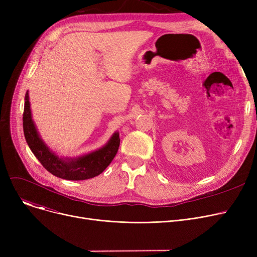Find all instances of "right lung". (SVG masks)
<instances>
[{"mask_svg": "<svg viewBox=\"0 0 257 257\" xmlns=\"http://www.w3.org/2000/svg\"><path fill=\"white\" fill-rule=\"evenodd\" d=\"M23 128L27 144L47 171L65 180H85L100 175L114 158L119 146V133L114 132L100 149L78 157H59L53 152L35 126L32 118L29 92H26L23 114Z\"/></svg>", "mask_w": 257, "mask_h": 257, "instance_id": "add662e5", "label": "right lung"}]
</instances>
